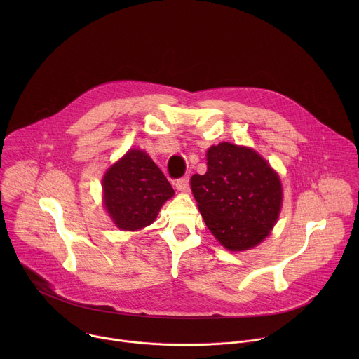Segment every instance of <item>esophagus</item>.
Masks as SVG:
<instances>
[{"label":"esophagus","mask_w":359,"mask_h":359,"mask_svg":"<svg viewBox=\"0 0 359 359\" xmlns=\"http://www.w3.org/2000/svg\"><path fill=\"white\" fill-rule=\"evenodd\" d=\"M176 189L180 190V191H187V189H189V177H187V176H183V177L177 179V182H176Z\"/></svg>","instance_id":"obj_1"}]
</instances>
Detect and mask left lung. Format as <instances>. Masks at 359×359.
I'll return each mask as SVG.
<instances>
[{
  "label": "left lung",
  "instance_id": "1",
  "mask_svg": "<svg viewBox=\"0 0 359 359\" xmlns=\"http://www.w3.org/2000/svg\"><path fill=\"white\" fill-rule=\"evenodd\" d=\"M190 186L204 223L229 250L254 247L276 224L283 191L277 173L252 149L227 142L208 150V172Z\"/></svg>",
  "mask_w": 359,
  "mask_h": 359
}]
</instances>
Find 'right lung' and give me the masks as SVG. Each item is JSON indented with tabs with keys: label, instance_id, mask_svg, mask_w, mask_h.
Listing matches in <instances>:
<instances>
[{
	"label": "right lung",
	"instance_id": "add662e5",
	"mask_svg": "<svg viewBox=\"0 0 359 359\" xmlns=\"http://www.w3.org/2000/svg\"><path fill=\"white\" fill-rule=\"evenodd\" d=\"M173 194L162 170L136 149L111 166L104 177L107 210L122 230H139L155 222L163 203Z\"/></svg>",
	"mask_w": 359,
	"mask_h": 359
}]
</instances>
